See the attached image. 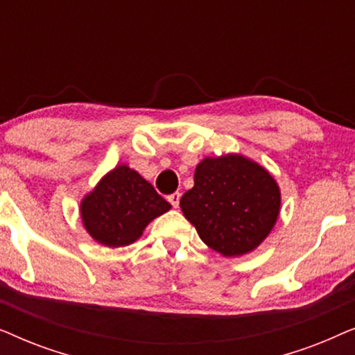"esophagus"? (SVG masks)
<instances>
[{
    "instance_id": "esophagus-1",
    "label": "esophagus",
    "mask_w": 355,
    "mask_h": 355,
    "mask_svg": "<svg viewBox=\"0 0 355 355\" xmlns=\"http://www.w3.org/2000/svg\"><path fill=\"white\" fill-rule=\"evenodd\" d=\"M179 200H181V193L179 192H174V193H171V196H168V202L171 203L174 208L179 207Z\"/></svg>"
}]
</instances>
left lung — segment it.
Returning <instances> with one entry per match:
<instances>
[{
  "label": "left lung",
  "mask_w": 355,
  "mask_h": 355,
  "mask_svg": "<svg viewBox=\"0 0 355 355\" xmlns=\"http://www.w3.org/2000/svg\"><path fill=\"white\" fill-rule=\"evenodd\" d=\"M279 187L270 173L241 155L205 158L193 187L181 197L184 216L200 239L225 257L259 247L279 215Z\"/></svg>",
  "instance_id": "8db88e82"
}]
</instances>
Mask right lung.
Masks as SVG:
<instances>
[{"label": "right lung", "mask_w": 355, "mask_h": 355, "mask_svg": "<svg viewBox=\"0 0 355 355\" xmlns=\"http://www.w3.org/2000/svg\"><path fill=\"white\" fill-rule=\"evenodd\" d=\"M171 205L137 171L119 164L80 203L85 230L106 247L137 241L153 218Z\"/></svg>", "instance_id": "obj_1"}]
</instances>
